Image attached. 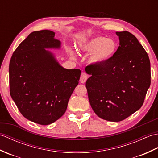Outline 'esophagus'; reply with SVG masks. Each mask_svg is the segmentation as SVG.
Returning a JSON list of instances; mask_svg holds the SVG:
<instances>
[{"label": "esophagus", "instance_id": "esophagus-1", "mask_svg": "<svg viewBox=\"0 0 158 158\" xmlns=\"http://www.w3.org/2000/svg\"><path fill=\"white\" fill-rule=\"evenodd\" d=\"M88 78V75H87V74H85V73H82L81 75V77H80V82L82 83H85L87 81Z\"/></svg>", "mask_w": 158, "mask_h": 158}]
</instances>
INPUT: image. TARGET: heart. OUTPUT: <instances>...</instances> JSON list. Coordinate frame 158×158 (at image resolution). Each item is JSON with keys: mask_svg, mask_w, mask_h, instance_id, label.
I'll return each mask as SVG.
<instances>
[{"mask_svg": "<svg viewBox=\"0 0 158 158\" xmlns=\"http://www.w3.org/2000/svg\"><path fill=\"white\" fill-rule=\"evenodd\" d=\"M77 48L79 52L89 53V62L94 64L106 62L115 54L118 44L115 39L103 36H96L79 42ZM70 55L73 53L70 49H68Z\"/></svg>", "mask_w": 158, "mask_h": 158, "instance_id": "obj_1", "label": "heart"}]
</instances>
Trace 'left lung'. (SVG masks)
Masks as SVG:
<instances>
[{"label":"left lung","instance_id":"1","mask_svg":"<svg viewBox=\"0 0 158 158\" xmlns=\"http://www.w3.org/2000/svg\"><path fill=\"white\" fill-rule=\"evenodd\" d=\"M119 46L106 62L86 66L89 101L100 118L120 122L142 106L151 84L149 56L135 36L116 32Z\"/></svg>","mask_w":158,"mask_h":158}]
</instances>
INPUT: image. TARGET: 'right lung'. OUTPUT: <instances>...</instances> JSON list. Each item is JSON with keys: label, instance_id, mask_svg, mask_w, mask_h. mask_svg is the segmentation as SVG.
I'll use <instances>...</instances> for the list:
<instances>
[{"label": "right lung", "instance_id": "obj_1", "mask_svg": "<svg viewBox=\"0 0 158 158\" xmlns=\"http://www.w3.org/2000/svg\"><path fill=\"white\" fill-rule=\"evenodd\" d=\"M55 32L31 33L13 52L9 63L10 94L22 115L41 125L61 117L78 85L79 69H66L49 49H60Z\"/></svg>", "mask_w": 158, "mask_h": 158}]
</instances>
